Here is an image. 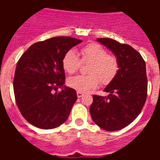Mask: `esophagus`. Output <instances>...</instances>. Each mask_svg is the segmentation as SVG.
<instances>
[{
	"label": "esophagus",
	"instance_id": "1",
	"mask_svg": "<svg viewBox=\"0 0 160 160\" xmlns=\"http://www.w3.org/2000/svg\"><path fill=\"white\" fill-rule=\"evenodd\" d=\"M84 95L82 92H80V91H77V97L78 98H81Z\"/></svg>",
	"mask_w": 160,
	"mask_h": 160
}]
</instances>
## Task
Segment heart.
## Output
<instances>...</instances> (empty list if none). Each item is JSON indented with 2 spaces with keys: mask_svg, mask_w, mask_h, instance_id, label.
Wrapping results in <instances>:
<instances>
[{
  "mask_svg": "<svg viewBox=\"0 0 160 160\" xmlns=\"http://www.w3.org/2000/svg\"><path fill=\"white\" fill-rule=\"evenodd\" d=\"M81 60L90 62L88 65L89 75H75L68 79L67 85L80 92H88L97 87L99 82L108 85L114 80L119 70V62L114 55H108L103 46L97 43L88 44L80 50ZM80 60L75 51H68L62 58V66L65 72L74 74L77 71Z\"/></svg>",
  "mask_w": 160,
  "mask_h": 160,
  "instance_id": "b5f03b06",
  "label": "heart"
}]
</instances>
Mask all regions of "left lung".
Listing matches in <instances>:
<instances>
[{
  "instance_id": "1",
  "label": "left lung",
  "mask_w": 160,
  "mask_h": 160,
  "mask_svg": "<svg viewBox=\"0 0 160 160\" xmlns=\"http://www.w3.org/2000/svg\"><path fill=\"white\" fill-rule=\"evenodd\" d=\"M97 41L116 56L119 70L104 90L109 95H93L90 113L98 126L115 131L134 121L144 107L148 90L146 65L141 55L129 45L109 38Z\"/></svg>"
}]
</instances>
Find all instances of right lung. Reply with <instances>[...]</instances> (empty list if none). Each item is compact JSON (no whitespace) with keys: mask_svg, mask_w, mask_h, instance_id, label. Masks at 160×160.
I'll use <instances>...</instances> for the list:
<instances>
[{"mask_svg":"<svg viewBox=\"0 0 160 160\" xmlns=\"http://www.w3.org/2000/svg\"><path fill=\"white\" fill-rule=\"evenodd\" d=\"M81 40L57 36L30 46L16 65L13 81L16 105L34 126L51 129L65 123L77 100L76 91L64 85L62 58ZM59 88L60 92H57Z\"/></svg>","mask_w":160,"mask_h":160,"instance_id":"1","label":"right lung"}]
</instances>
